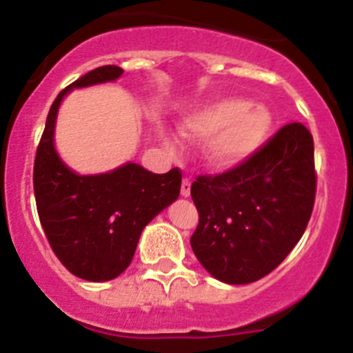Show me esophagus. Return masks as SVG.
I'll return each instance as SVG.
<instances>
[{"label": "esophagus", "mask_w": 353, "mask_h": 353, "mask_svg": "<svg viewBox=\"0 0 353 353\" xmlns=\"http://www.w3.org/2000/svg\"><path fill=\"white\" fill-rule=\"evenodd\" d=\"M180 194H182L183 198H187V196H191V180H189V179H183L182 180V187H180Z\"/></svg>", "instance_id": "esophagus-1"}]
</instances>
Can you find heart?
Listing matches in <instances>:
<instances>
[{
    "mask_svg": "<svg viewBox=\"0 0 353 353\" xmlns=\"http://www.w3.org/2000/svg\"><path fill=\"white\" fill-rule=\"evenodd\" d=\"M272 113L245 97H221L192 111L182 121L189 139H208L207 161L214 168H233L251 157L269 138Z\"/></svg>",
    "mask_w": 353,
    "mask_h": 353,
    "instance_id": "b5f03b06",
    "label": "heart"
}]
</instances>
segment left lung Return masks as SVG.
Listing matches in <instances>:
<instances>
[{
	"mask_svg": "<svg viewBox=\"0 0 353 353\" xmlns=\"http://www.w3.org/2000/svg\"><path fill=\"white\" fill-rule=\"evenodd\" d=\"M314 194L313 136L293 121L235 168L199 174L192 182L199 214L192 251L219 281H258L297 245L310 223Z\"/></svg>",
	"mask_w": 353,
	"mask_h": 353,
	"instance_id": "8db88e82",
	"label": "left lung"
}]
</instances>
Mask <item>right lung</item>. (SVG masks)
I'll use <instances>...</instances> for the list:
<instances>
[{"instance_id": "obj_1", "label": "right lung", "mask_w": 353, "mask_h": 353, "mask_svg": "<svg viewBox=\"0 0 353 353\" xmlns=\"http://www.w3.org/2000/svg\"><path fill=\"white\" fill-rule=\"evenodd\" d=\"M123 74L104 65L61 90L49 109L33 166L40 224L65 269L86 281H109L132 261L143 228L179 198L182 173L173 168L155 174L129 162L111 173L81 176L56 154L54 121L72 88L114 81Z\"/></svg>"}]
</instances>
